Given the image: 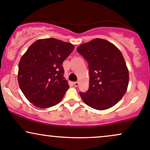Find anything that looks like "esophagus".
Listing matches in <instances>:
<instances>
[{"mask_svg":"<svg viewBox=\"0 0 150 150\" xmlns=\"http://www.w3.org/2000/svg\"><path fill=\"white\" fill-rule=\"evenodd\" d=\"M74 84L75 86H78L79 84V83L78 81H76V82H74Z\"/></svg>","mask_w":150,"mask_h":150,"instance_id":"1","label":"esophagus"}]
</instances>
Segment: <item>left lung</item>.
<instances>
[{
  "label": "left lung",
  "instance_id": "obj_1",
  "mask_svg": "<svg viewBox=\"0 0 150 150\" xmlns=\"http://www.w3.org/2000/svg\"><path fill=\"white\" fill-rule=\"evenodd\" d=\"M88 64L89 88L80 93L88 106L99 110L115 105L127 91L129 71L122 53L113 44L96 38L78 47Z\"/></svg>",
  "mask_w": 150,
  "mask_h": 150
}]
</instances>
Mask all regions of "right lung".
I'll return each instance as SVG.
<instances>
[{
	"mask_svg": "<svg viewBox=\"0 0 150 150\" xmlns=\"http://www.w3.org/2000/svg\"><path fill=\"white\" fill-rule=\"evenodd\" d=\"M74 49L72 44L57 39H40L22 56L18 65V83L31 103L48 108L62 100L69 86L64 77L62 64Z\"/></svg>",
	"mask_w": 150,
	"mask_h": 150,
	"instance_id": "add662e5",
	"label": "right lung"
}]
</instances>
